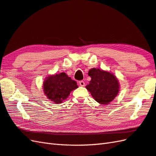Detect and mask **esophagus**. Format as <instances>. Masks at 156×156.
Returning <instances> with one entry per match:
<instances>
[{
  "mask_svg": "<svg viewBox=\"0 0 156 156\" xmlns=\"http://www.w3.org/2000/svg\"><path fill=\"white\" fill-rule=\"evenodd\" d=\"M79 84H80V86H85V82H84V81H80L79 82Z\"/></svg>",
  "mask_w": 156,
  "mask_h": 156,
  "instance_id": "esophagus-1",
  "label": "esophagus"
}]
</instances>
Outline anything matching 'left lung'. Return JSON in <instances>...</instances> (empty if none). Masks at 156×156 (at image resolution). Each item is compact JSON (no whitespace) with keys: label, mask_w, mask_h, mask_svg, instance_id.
<instances>
[{"label":"left lung","mask_w":156,"mask_h":156,"mask_svg":"<svg viewBox=\"0 0 156 156\" xmlns=\"http://www.w3.org/2000/svg\"><path fill=\"white\" fill-rule=\"evenodd\" d=\"M91 77L90 84L86 86L97 102L108 105L113 101L119 91L118 79L112 72L100 68H92L88 71Z\"/></svg>","instance_id":"1"}]
</instances>
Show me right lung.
I'll return each mask as SVG.
<instances>
[{"instance_id":"1","label":"right lung","mask_w":156,"mask_h":156,"mask_svg":"<svg viewBox=\"0 0 156 156\" xmlns=\"http://www.w3.org/2000/svg\"><path fill=\"white\" fill-rule=\"evenodd\" d=\"M43 90L47 98L55 104H60L78 88L76 82L64 73L49 75L43 82Z\"/></svg>"}]
</instances>
